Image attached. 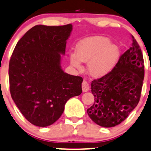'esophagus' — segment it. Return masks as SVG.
<instances>
[{
	"mask_svg": "<svg viewBox=\"0 0 151 151\" xmlns=\"http://www.w3.org/2000/svg\"><path fill=\"white\" fill-rule=\"evenodd\" d=\"M89 84L87 81L86 80H83V83H82V88H83V92H86L89 90Z\"/></svg>",
	"mask_w": 151,
	"mask_h": 151,
	"instance_id": "1",
	"label": "esophagus"
}]
</instances>
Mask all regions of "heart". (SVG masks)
Segmentation results:
<instances>
[{"label":"heart","instance_id":"heart-1","mask_svg":"<svg viewBox=\"0 0 151 151\" xmlns=\"http://www.w3.org/2000/svg\"><path fill=\"white\" fill-rule=\"evenodd\" d=\"M119 58V47L102 36L84 39L77 45L76 54L69 55L73 66L80 69L81 62L88 63V72L97 78L108 74L114 68Z\"/></svg>","mask_w":151,"mask_h":151}]
</instances>
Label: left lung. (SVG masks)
<instances>
[{
	"instance_id": "1",
	"label": "left lung",
	"mask_w": 151,
	"mask_h": 151,
	"mask_svg": "<svg viewBox=\"0 0 151 151\" xmlns=\"http://www.w3.org/2000/svg\"><path fill=\"white\" fill-rule=\"evenodd\" d=\"M133 43L108 74L91 82L94 103L87 113L97 125L111 128L123 122L137 107L144 80V60L132 35Z\"/></svg>"
}]
</instances>
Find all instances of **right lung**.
I'll return each instance as SVG.
<instances>
[{"label": "right lung", "mask_w": 151, "mask_h": 151, "mask_svg": "<svg viewBox=\"0 0 151 151\" xmlns=\"http://www.w3.org/2000/svg\"><path fill=\"white\" fill-rule=\"evenodd\" d=\"M72 25H37L17 42L9 65L10 93L24 117L46 127L56 122L70 98L82 93L83 78L60 66Z\"/></svg>", "instance_id": "add662e5"}]
</instances>
